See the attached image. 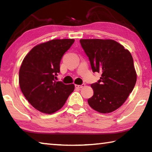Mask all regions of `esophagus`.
<instances>
[{"mask_svg": "<svg viewBox=\"0 0 152 152\" xmlns=\"http://www.w3.org/2000/svg\"><path fill=\"white\" fill-rule=\"evenodd\" d=\"M84 86H85V84H81V85H78V84H76L75 87L77 88H82V87H84Z\"/></svg>", "mask_w": 152, "mask_h": 152, "instance_id": "obj_1", "label": "esophagus"}]
</instances>
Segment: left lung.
I'll return each mask as SVG.
<instances>
[{
  "label": "left lung",
  "mask_w": 152,
  "mask_h": 152,
  "mask_svg": "<svg viewBox=\"0 0 152 152\" xmlns=\"http://www.w3.org/2000/svg\"><path fill=\"white\" fill-rule=\"evenodd\" d=\"M93 72L101 78L91 84L94 94L88 100L90 107L101 113H109L124 103L132 92L137 74L131 53L112 39H80Z\"/></svg>",
  "instance_id": "1"
}]
</instances>
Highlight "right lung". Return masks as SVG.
<instances>
[{"instance_id":"add662e5","label":"right lung","mask_w":152,"mask_h":152,"mask_svg":"<svg viewBox=\"0 0 152 152\" xmlns=\"http://www.w3.org/2000/svg\"><path fill=\"white\" fill-rule=\"evenodd\" d=\"M74 42L73 39H53L35 46L25 56L19 70L23 94L40 112L51 114L62 107L74 85L56 82L63 55Z\"/></svg>"}]
</instances>
